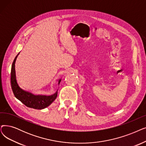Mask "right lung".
<instances>
[{
	"label": "right lung",
	"mask_w": 146,
	"mask_h": 146,
	"mask_svg": "<svg viewBox=\"0 0 146 146\" xmlns=\"http://www.w3.org/2000/svg\"><path fill=\"white\" fill-rule=\"evenodd\" d=\"M18 55L15 56L13 62H12L11 72V86L15 97L21 101L24 104L28 107H30V108L35 109H43L46 108L56 99V97H57L58 90L54 95L50 96H35L33 94L22 90L17 84L15 76V63ZM61 80V79L59 80L58 84H60Z\"/></svg>",
	"instance_id": "add662e5"
}]
</instances>
